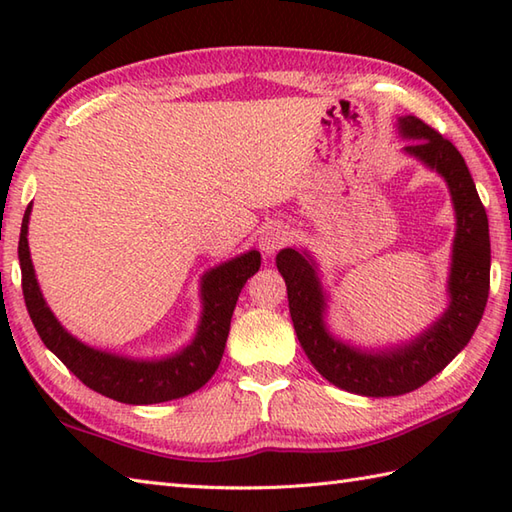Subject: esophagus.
I'll return each mask as SVG.
<instances>
[{"label": "esophagus", "instance_id": "obj_1", "mask_svg": "<svg viewBox=\"0 0 512 512\" xmlns=\"http://www.w3.org/2000/svg\"><path fill=\"white\" fill-rule=\"evenodd\" d=\"M290 233L284 224H270L264 228L262 237H259V248H262V253L273 257L279 248H284L288 244Z\"/></svg>", "mask_w": 512, "mask_h": 512}]
</instances>
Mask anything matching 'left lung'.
<instances>
[{
    "label": "left lung",
    "instance_id": "obj_1",
    "mask_svg": "<svg viewBox=\"0 0 512 512\" xmlns=\"http://www.w3.org/2000/svg\"><path fill=\"white\" fill-rule=\"evenodd\" d=\"M398 129L409 138L407 154L436 169L451 191L458 228L449 277V310L407 345L387 352L356 350L336 341L325 328V297L312 259L295 248H284L277 255V268L288 288L292 325L310 363L332 385L372 398L409 394L442 372L471 341L491 288L488 217L462 154L418 116L400 118Z\"/></svg>",
    "mask_w": 512,
    "mask_h": 512
}]
</instances>
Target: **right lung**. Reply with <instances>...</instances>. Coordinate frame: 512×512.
<instances>
[{
	"mask_svg": "<svg viewBox=\"0 0 512 512\" xmlns=\"http://www.w3.org/2000/svg\"><path fill=\"white\" fill-rule=\"evenodd\" d=\"M30 209L32 204H28L19 233L21 290H24L26 308L41 341L83 385L112 400L127 402V405H156V402L189 396L204 383H209L222 361L239 292L262 266L259 250H248L202 277L204 310L198 334L191 345L176 356L162 358V361H132V358L94 350V347L76 341L54 319L43 301L35 268L30 262L26 237Z\"/></svg>",
	"mask_w": 512,
	"mask_h": 512,
	"instance_id": "obj_1",
	"label": "right lung"
}]
</instances>
